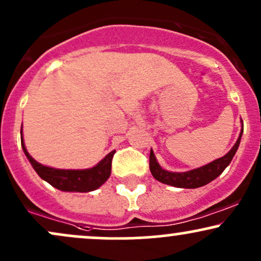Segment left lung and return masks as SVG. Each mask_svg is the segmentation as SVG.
Instances as JSON below:
<instances>
[{"label": "left lung", "mask_w": 261, "mask_h": 261, "mask_svg": "<svg viewBox=\"0 0 261 261\" xmlns=\"http://www.w3.org/2000/svg\"><path fill=\"white\" fill-rule=\"evenodd\" d=\"M242 134H243V126H242L240 137H238L237 142L232 147V149L227 154L222 156V158L216 159V161L209 163V164L202 166V168L194 169V170L186 171V172H171L166 171L161 168V165L156 163L155 155L153 150H150L149 154V169L152 172L153 177L155 180L165 185H170L174 187L180 188H198L204 185L209 184L213 180H215L222 171L225 170L226 166L230 164L233 155L236 154L238 146H240Z\"/></svg>", "instance_id": "obj_1"}]
</instances>
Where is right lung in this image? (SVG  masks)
Segmentation results:
<instances>
[{
  "instance_id": "right-lung-1",
  "label": "right lung",
  "mask_w": 261,
  "mask_h": 261,
  "mask_svg": "<svg viewBox=\"0 0 261 261\" xmlns=\"http://www.w3.org/2000/svg\"><path fill=\"white\" fill-rule=\"evenodd\" d=\"M21 147L25 155L28 156L29 162L39 174V176L52 185L53 187L58 188L65 192H90L95 191L111 176L112 171V159L115 150L107 154L98 164L91 169L85 170H62V169H53L37 163L35 159L28 153L23 141V133L20 130Z\"/></svg>"
}]
</instances>
